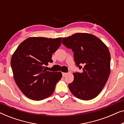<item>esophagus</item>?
I'll return each mask as SVG.
<instances>
[{"instance_id":"34e87169","label":"esophagus","mask_w":124,"mask_h":124,"mask_svg":"<svg viewBox=\"0 0 124 124\" xmlns=\"http://www.w3.org/2000/svg\"><path fill=\"white\" fill-rule=\"evenodd\" d=\"M62 77H65V76L67 74V73H62Z\"/></svg>"}]
</instances>
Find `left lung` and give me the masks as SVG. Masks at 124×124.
Returning <instances> with one entry per match:
<instances>
[{
  "mask_svg": "<svg viewBox=\"0 0 124 124\" xmlns=\"http://www.w3.org/2000/svg\"><path fill=\"white\" fill-rule=\"evenodd\" d=\"M62 43L74 52L76 65L82 72L73 73L74 80L68 85L76 97L89 101L97 96L110 74L111 55L108 47L95 35L76 33L62 38Z\"/></svg>",
  "mask_w": 124,
  "mask_h": 124,
  "instance_id": "1",
  "label": "left lung"
}]
</instances>
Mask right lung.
Listing matches in <instances>:
<instances>
[{"label":"right lung","instance_id":"obj_1","mask_svg":"<svg viewBox=\"0 0 124 124\" xmlns=\"http://www.w3.org/2000/svg\"><path fill=\"white\" fill-rule=\"evenodd\" d=\"M62 38L30 37L18 46L11 58L15 82L29 99L41 101L51 95L62 77L60 72H50L45 65L52 62V55L60 46Z\"/></svg>","mask_w":124,"mask_h":124}]
</instances>
